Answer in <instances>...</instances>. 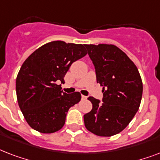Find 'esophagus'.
Masks as SVG:
<instances>
[{
	"label": "esophagus",
	"mask_w": 160,
	"mask_h": 160,
	"mask_svg": "<svg viewBox=\"0 0 160 160\" xmlns=\"http://www.w3.org/2000/svg\"><path fill=\"white\" fill-rule=\"evenodd\" d=\"M81 98H82V100H86V99H87V96H85V95H81Z\"/></svg>",
	"instance_id": "obj_1"
}]
</instances>
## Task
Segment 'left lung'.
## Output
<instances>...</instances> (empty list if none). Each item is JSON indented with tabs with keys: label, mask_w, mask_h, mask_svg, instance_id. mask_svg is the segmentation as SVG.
<instances>
[{
	"label": "left lung",
	"mask_w": 160,
	"mask_h": 160,
	"mask_svg": "<svg viewBox=\"0 0 160 160\" xmlns=\"http://www.w3.org/2000/svg\"><path fill=\"white\" fill-rule=\"evenodd\" d=\"M103 86L102 101L90 96L91 111L84 115L86 129L99 136L119 134L129 124L141 102L143 84L136 65L114 45H85Z\"/></svg>",
	"instance_id": "obj_1"
}]
</instances>
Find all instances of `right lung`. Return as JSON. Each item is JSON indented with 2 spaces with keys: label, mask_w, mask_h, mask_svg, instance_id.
Returning <instances> with one entry per match:
<instances>
[{
  "label": "right lung",
  "mask_w": 160,
  "mask_h": 160,
  "mask_svg": "<svg viewBox=\"0 0 160 160\" xmlns=\"http://www.w3.org/2000/svg\"><path fill=\"white\" fill-rule=\"evenodd\" d=\"M87 54L84 45L52 41L35 51L21 65L16 82L19 107L36 131L51 134L65 124L70 107L81 99L79 92L61 90L70 66Z\"/></svg>",
  "instance_id": "right-lung-1"
}]
</instances>
